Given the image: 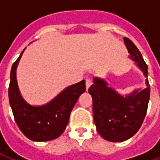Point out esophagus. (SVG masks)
<instances>
[{"label":"esophagus","instance_id":"obj_1","mask_svg":"<svg viewBox=\"0 0 160 160\" xmlns=\"http://www.w3.org/2000/svg\"><path fill=\"white\" fill-rule=\"evenodd\" d=\"M92 84V80H90V79H87V80H86V88H87V90H88V88L91 87Z\"/></svg>","mask_w":160,"mask_h":160}]
</instances>
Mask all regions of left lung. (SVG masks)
Wrapping results in <instances>:
<instances>
[{
  "instance_id": "1",
  "label": "left lung",
  "mask_w": 160,
  "mask_h": 160,
  "mask_svg": "<svg viewBox=\"0 0 160 160\" xmlns=\"http://www.w3.org/2000/svg\"><path fill=\"white\" fill-rule=\"evenodd\" d=\"M129 56L134 65L146 78L145 88H135L122 95L106 80L95 76L93 84L88 89L92 98L94 123L101 137L111 142H122L134 136L143 122L150 98L148 65L134 42L123 38Z\"/></svg>"
}]
</instances>
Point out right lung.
Here are the masks:
<instances>
[{
	"instance_id": "obj_1",
	"label": "right lung",
	"mask_w": 160,
	"mask_h": 160,
	"mask_svg": "<svg viewBox=\"0 0 160 160\" xmlns=\"http://www.w3.org/2000/svg\"><path fill=\"white\" fill-rule=\"evenodd\" d=\"M25 49L11 68L8 88L10 106L18 127L28 139L33 141H52L59 137L66 129L74 104L86 91V81L83 80L66 87L44 104H29L20 93L16 75Z\"/></svg>"
}]
</instances>
